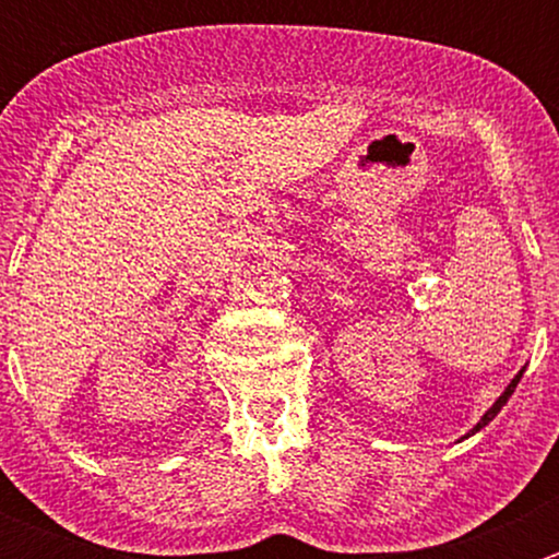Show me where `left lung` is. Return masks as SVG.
<instances>
[{
    "mask_svg": "<svg viewBox=\"0 0 559 559\" xmlns=\"http://www.w3.org/2000/svg\"><path fill=\"white\" fill-rule=\"evenodd\" d=\"M522 373H524V368L520 370V373H516V376H514V379H511V384L503 389V394H500V397H498V400H495V403H492V408H489V411H487V414H484V416H481V419H478V425H476V427H473V430H471V432H467V436H465V438L476 436V432H478V430H484V427H487V425H489V421H492V419H495V416H498V414H500V408H503V405H506V403H509V397H511V394H514V389H516V384H520Z\"/></svg>",
    "mask_w": 559,
    "mask_h": 559,
    "instance_id": "8db88e82",
    "label": "left lung"
}]
</instances>
